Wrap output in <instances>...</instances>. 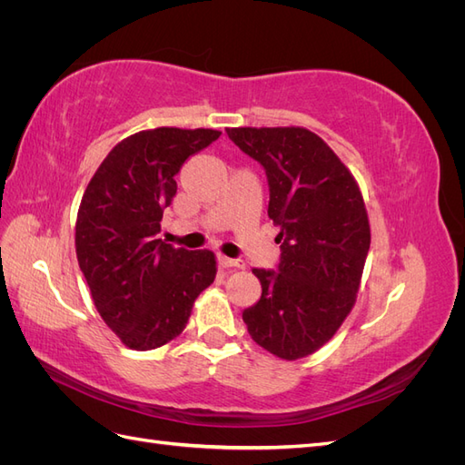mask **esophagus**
<instances>
[{
	"label": "esophagus",
	"mask_w": 465,
	"mask_h": 465,
	"mask_svg": "<svg viewBox=\"0 0 465 465\" xmlns=\"http://www.w3.org/2000/svg\"><path fill=\"white\" fill-rule=\"evenodd\" d=\"M219 263L223 267H238V270H242V267L246 265L244 260H241V258H227V256H219Z\"/></svg>",
	"instance_id": "esophagus-1"
}]
</instances>
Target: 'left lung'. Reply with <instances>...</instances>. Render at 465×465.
Wrapping results in <instances>:
<instances>
[{"instance_id": "1", "label": "left lung", "mask_w": 465, "mask_h": 465, "mask_svg": "<svg viewBox=\"0 0 465 465\" xmlns=\"http://www.w3.org/2000/svg\"><path fill=\"white\" fill-rule=\"evenodd\" d=\"M229 137L258 161L270 186L267 215L279 227L275 270L254 267L262 297L242 320L258 345L294 361L314 353L355 304L371 248L367 209L355 178L304 128H232Z\"/></svg>"}]
</instances>
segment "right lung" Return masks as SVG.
<instances>
[{
	"mask_svg": "<svg viewBox=\"0 0 465 465\" xmlns=\"http://www.w3.org/2000/svg\"><path fill=\"white\" fill-rule=\"evenodd\" d=\"M219 135L139 132L108 153L83 193L75 227L79 267L98 314L130 349L149 351L174 340L193 301L213 283V252L174 248L157 234L182 164Z\"/></svg>",
	"mask_w": 465,
	"mask_h": 465,
	"instance_id": "1",
	"label": "right lung"
}]
</instances>
